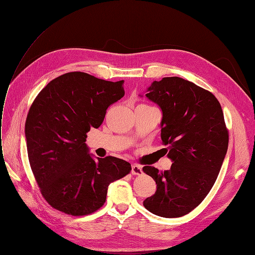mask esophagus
Segmentation results:
<instances>
[{"label": "esophagus", "mask_w": 255, "mask_h": 255, "mask_svg": "<svg viewBox=\"0 0 255 255\" xmlns=\"http://www.w3.org/2000/svg\"><path fill=\"white\" fill-rule=\"evenodd\" d=\"M142 173V169H141V166L137 165V164H134L132 165V174L134 175H139Z\"/></svg>", "instance_id": "1"}]
</instances>
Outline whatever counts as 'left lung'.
I'll list each match as a JSON object with an SVG mask.
<instances>
[{"mask_svg": "<svg viewBox=\"0 0 255 255\" xmlns=\"http://www.w3.org/2000/svg\"><path fill=\"white\" fill-rule=\"evenodd\" d=\"M145 97L163 112L161 150L172 165L165 171L142 168L157 185L143 206L160 217H182L208 195L227 154L229 130L221 105L212 92L177 76L154 81Z\"/></svg>", "mask_w": 255, "mask_h": 255, "instance_id": "obj_1", "label": "left lung"}]
</instances>
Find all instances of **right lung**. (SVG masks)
I'll return each mask as SVG.
<instances>
[{
  "instance_id": "add662e5",
  "label": "right lung",
  "mask_w": 255,
  "mask_h": 255,
  "mask_svg": "<svg viewBox=\"0 0 255 255\" xmlns=\"http://www.w3.org/2000/svg\"><path fill=\"white\" fill-rule=\"evenodd\" d=\"M123 83L69 72L52 80L30 105L25 121L29 165L42 197L55 210L92 214L105 203L109 185L132 170L121 158L95 160L85 143L109 106L125 96Z\"/></svg>"
}]
</instances>
